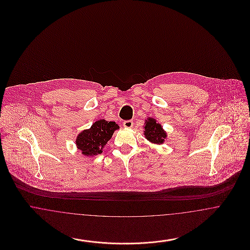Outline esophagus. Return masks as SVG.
I'll return each instance as SVG.
<instances>
[{
    "label": "esophagus",
    "instance_id": "1",
    "mask_svg": "<svg viewBox=\"0 0 250 250\" xmlns=\"http://www.w3.org/2000/svg\"><path fill=\"white\" fill-rule=\"evenodd\" d=\"M123 125H124V126L126 127V128H131V127L133 126V121H131V120L125 121V122L123 123Z\"/></svg>",
    "mask_w": 250,
    "mask_h": 250
}]
</instances>
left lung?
<instances>
[{"mask_svg": "<svg viewBox=\"0 0 250 250\" xmlns=\"http://www.w3.org/2000/svg\"><path fill=\"white\" fill-rule=\"evenodd\" d=\"M144 135L148 141L153 143H163L166 139V132L162 129L160 124H157L153 118H149L145 123Z\"/></svg>", "mask_w": 250, "mask_h": 250, "instance_id": "1", "label": "left lung"}]
</instances>
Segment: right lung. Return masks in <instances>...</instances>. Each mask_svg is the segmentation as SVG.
<instances>
[{
	"label": "right lung",
	"mask_w": 250,
	"mask_h": 250,
	"mask_svg": "<svg viewBox=\"0 0 250 250\" xmlns=\"http://www.w3.org/2000/svg\"><path fill=\"white\" fill-rule=\"evenodd\" d=\"M119 128L115 122L106 120L96 121L90 129L84 130L78 136L76 143L85 155H100L106 143L112 137L113 132Z\"/></svg>",
	"instance_id": "1"
}]
</instances>
